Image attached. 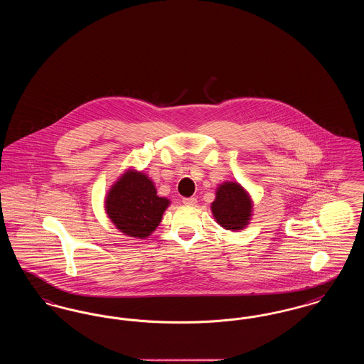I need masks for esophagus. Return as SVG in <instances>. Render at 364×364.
Returning a JSON list of instances; mask_svg holds the SVG:
<instances>
[{
    "instance_id": "obj_1",
    "label": "esophagus",
    "mask_w": 364,
    "mask_h": 364,
    "mask_svg": "<svg viewBox=\"0 0 364 364\" xmlns=\"http://www.w3.org/2000/svg\"><path fill=\"white\" fill-rule=\"evenodd\" d=\"M183 203H184L186 206H195V205L198 203V199H196V198H184V199H183Z\"/></svg>"
}]
</instances>
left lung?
<instances>
[{
    "label": "left lung",
    "instance_id": "obj_1",
    "mask_svg": "<svg viewBox=\"0 0 364 364\" xmlns=\"http://www.w3.org/2000/svg\"><path fill=\"white\" fill-rule=\"evenodd\" d=\"M210 208L218 225L226 230L239 232L250 225L252 220L254 200L240 183L224 181L218 184Z\"/></svg>",
    "mask_w": 364,
    "mask_h": 364
}]
</instances>
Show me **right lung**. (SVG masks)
I'll list each match as a JSON object with an SVG mask.
<instances>
[{
	"label": "right lung",
	"instance_id": "1",
	"mask_svg": "<svg viewBox=\"0 0 364 364\" xmlns=\"http://www.w3.org/2000/svg\"><path fill=\"white\" fill-rule=\"evenodd\" d=\"M171 199L158 196L154 181L134 166L127 168L105 196V211L122 235L149 237L159 225Z\"/></svg>",
	"mask_w": 364,
	"mask_h": 364
}]
</instances>
